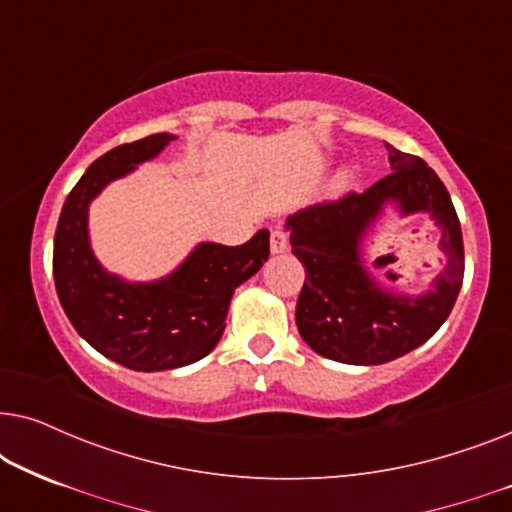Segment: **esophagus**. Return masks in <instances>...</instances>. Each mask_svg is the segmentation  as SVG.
Segmentation results:
<instances>
[{"label":"esophagus","mask_w":512,"mask_h":512,"mask_svg":"<svg viewBox=\"0 0 512 512\" xmlns=\"http://www.w3.org/2000/svg\"><path fill=\"white\" fill-rule=\"evenodd\" d=\"M289 249V240H286V233L282 228H275L270 233V251L272 254H284Z\"/></svg>","instance_id":"esophagus-1"}]
</instances>
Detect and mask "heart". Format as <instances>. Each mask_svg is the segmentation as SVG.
I'll use <instances>...</instances> for the list:
<instances>
[{
	"label": "heart",
	"mask_w": 512,
	"mask_h": 512,
	"mask_svg": "<svg viewBox=\"0 0 512 512\" xmlns=\"http://www.w3.org/2000/svg\"><path fill=\"white\" fill-rule=\"evenodd\" d=\"M345 181H347V174H345V172H342V174H340V177H338V184H345Z\"/></svg>",
	"instance_id": "1"
}]
</instances>
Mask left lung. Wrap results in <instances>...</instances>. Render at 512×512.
Segmentation results:
<instances>
[{
	"label": "left lung",
	"instance_id": "1",
	"mask_svg": "<svg viewBox=\"0 0 512 512\" xmlns=\"http://www.w3.org/2000/svg\"><path fill=\"white\" fill-rule=\"evenodd\" d=\"M387 146L391 174L363 193L286 216L293 256L303 263L298 333L310 349L349 366H380L424 345L457 303L464 282V240L452 198L422 158ZM426 213L441 230L446 265L419 294L376 282L365 242L388 212Z\"/></svg>",
	"mask_w": 512,
	"mask_h": 512
}]
</instances>
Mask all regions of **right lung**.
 <instances>
[{
	"instance_id": "1",
	"label": "right lung",
	"mask_w": 512,
	"mask_h": 512,
	"mask_svg": "<svg viewBox=\"0 0 512 512\" xmlns=\"http://www.w3.org/2000/svg\"><path fill=\"white\" fill-rule=\"evenodd\" d=\"M174 139L160 132L97 158L67 195L53 242L55 291L76 333L102 356L139 373L205 359L219 345L235 289L270 256V233L263 228L240 247L198 242L177 268L149 282L104 268L90 244V205L111 181L158 158Z\"/></svg>"
}]
</instances>
